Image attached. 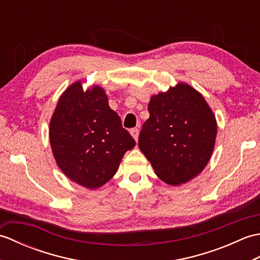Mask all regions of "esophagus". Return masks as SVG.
<instances>
[{
  "instance_id": "1",
  "label": "esophagus",
  "mask_w": 260,
  "mask_h": 260,
  "mask_svg": "<svg viewBox=\"0 0 260 260\" xmlns=\"http://www.w3.org/2000/svg\"><path fill=\"white\" fill-rule=\"evenodd\" d=\"M129 133H131L132 136H133V139H134L135 141L139 140V134H140V129H139V128H132V129L129 131Z\"/></svg>"
}]
</instances>
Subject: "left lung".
<instances>
[{
    "label": "left lung",
    "mask_w": 260,
    "mask_h": 260,
    "mask_svg": "<svg viewBox=\"0 0 260 260\" xmlns=\"http://www.w3.org/2000/svg\"><path fill=\"white\" fill-rule=\"evenodd\" d=\"M148 112L139 147L155 174L170 185L196 178L210 161L217 137V120L206 99L179 82L152 96Z\"/></svg>",
    "instance_id": "left-lung-1"
}]
</instances>
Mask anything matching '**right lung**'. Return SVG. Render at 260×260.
Returning a JSON list of instances; mask_svg holds the SVG:
<instances>
[{
	"instance_id": "right-lung-1",
	"label": "right lung",
	"mask_w": 260,
	"mask_h": 260,
	"mask_svg": "<svg viewBox=\"0 0 260 260\" xmlns=\"http://www.w3.org/2000/svg\"><path fill=\"white\" fill-rule=\"evenodd\" d=\"M54 159L64 175L88 189H98L117 172L135 141L109 107L99 86L84 90L81 81L60 96L49 127Z\"/></svg>"
}]
</instances>
